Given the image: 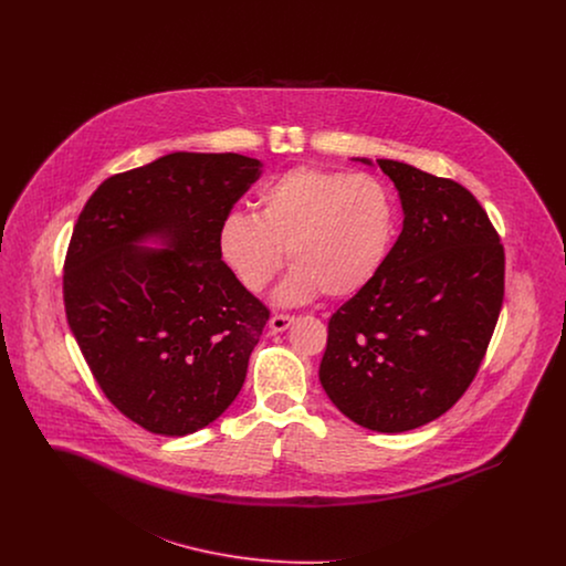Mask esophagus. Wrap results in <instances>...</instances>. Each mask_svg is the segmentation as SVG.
I'll return each instance as SVG.
<instances>
[{
    "instance_id": "1",
    "label": "esophagus",
    "mask_w": 566,
    "mask_h": 566,
    "mask_svg": "<svg viewBox=\"0 0 566 566\" xmlns=\"http://www.w3.org/2000/svg\"><path fill=\"white\" fill-rule=\"evenodd\" d=\"M295 323V316H289V314H275L271 316L270 328L280 333V331H286L291 324Z\"/></svg>"
}]
</instances>
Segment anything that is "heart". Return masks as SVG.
Masks as SVG:
<instances>
[{
  "mask_svg": "<svg viewBox=\"0 0 566 566\" xmlns=\"http://www.w3.org/2000/svg\"><path fill=\"white\" fill-rule=\"evenodd\" d=\"M397 235V203L371 174L295 167L265 185L259 214L229 212L218 252L245 291L261 293L284 265H295L280 301L316 293L344 298L367 289Z\"/></svg>",
  "mask_w": 566,
  "mask_h": 566,
  "instance_id": "b5f03b06",
  "label": "heart"
}]
</instances>
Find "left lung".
<instances>
[{
	"label": "left lung",
	"instance_id": "1",
	"mask_svg": "<svg viewBox=\"0 0 566 566\" xmlns=\"http://www.w3.org/2000/svg\"><path fill=\"white\" fill-rule=\"evenodd\" d=\"M403 231L376 280L328 321L321 384L352 422L418 429L478 376L505 296V248L471 190L379 159Z\"/></svg>",
	"mask_w": 566,
	"mask_h": 566
}]
</instances>
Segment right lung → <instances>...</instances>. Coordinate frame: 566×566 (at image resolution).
<instances>
[{
    "instance_id": "add662e5",
    "label": "right lung",
    "mask_w": 566,
    "mask_h": 566,
    "mask_svg": "<svg viewBox=\"0 0 566 566\" xmlns=\"http://www.w3.org/2000/svg\"><path fill=\"white\" fill-rule=\"evenodd\" d=\"M261 161L174 153L109 176L82 208L63 303L82 356L123 416L182 437L233 403L270 321L218 252V229ZM165 232L176 251L133 242Z\"/></svg>"
}]
</instances>
